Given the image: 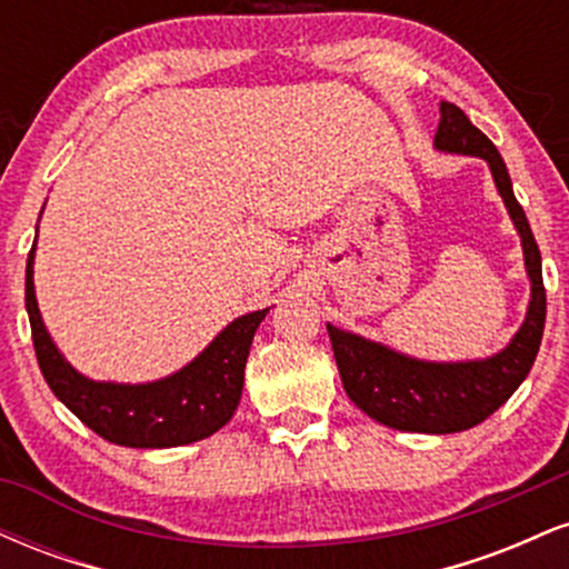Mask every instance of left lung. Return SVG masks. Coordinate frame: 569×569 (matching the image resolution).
<instances>
[{
    "label": "left lung",
    "mask_w": 569,
    "mask_h": 569,
    "mask_svg": "<svg viewBox=\"0 0 569 569\" xmlns=\"http://www.w3.org/2000/svg\"><path fill=\"white\" fill-rule=\"evenodd\" d=\"M433 147L447 154L481 158L489 166L495 187L508 208V217L521 238L525 270L530 278V305H527V316L519 331L506 348L489 358L426 361V358H411L407 352L337 329L331 323H326V329L335 348L345 393L358 409L393 430L441 436L460 433L485 422L530 375L540 339H543L546 289L530 221L516 200L511 176L495 143L468 120L460 107L441 101V120Z\"/></svg>",
    "instance_id": "1"
}]
</instances>
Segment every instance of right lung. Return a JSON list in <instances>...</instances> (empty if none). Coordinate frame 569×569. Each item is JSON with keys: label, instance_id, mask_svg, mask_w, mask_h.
<instances>
[{"label": "right lung", "instance_id": "right-lung-1", "mask_svg": "<svg viewBox=\"0 0 569 569\" xmlns=\"http://www.w3.org/2000/svg\"><path fill=\"white\" fill-rule=\"evenodd\" d=\"M37 240L26 262V312L44 382L101 439L133 449H168L208 439L232 420L259 323L270 312H246L227 323L187 367L152 382H101L77 371L56 348L34 293Z\"/></svg>", "mask_w": 569, "mask_h": 569}]
</instances>
